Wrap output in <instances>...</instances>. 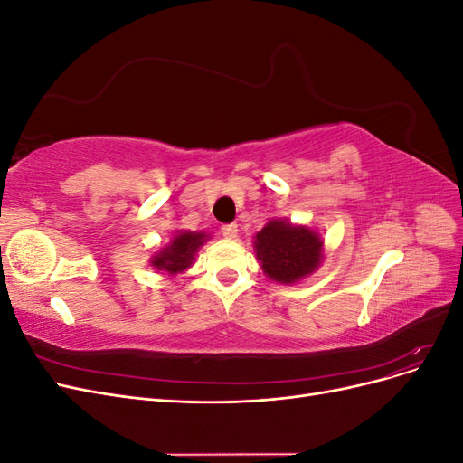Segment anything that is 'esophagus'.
I'll list each match as a JSON object with an SVG mask.
<instances>
[{
	"label": "esophagus",
	"instance_id": "1",
	"mask_svg": "<svg viewBox=\"0 0 463 463\" xmlns=\"http://www.w3.org/2000/svg\"><path fill=\"white\" fill-rule=\"evenodd\" d=\"M237 223H226V226H222V235L226 237V240H235L237 237Z\"/></svg>",
	"mask_w": 463,
	"mask_h": 463
}]
</instances>
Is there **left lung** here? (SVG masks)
<instances>
[{
	"mask_svg": "<svg viewBox=\"0 0 463 463\" xmlns=\"http://www.w3.org/2000/svg\"><path fill=\"white\" fill-rule=\"evenodd\" d=\"M253 245L262 272L278 284H296L322 262V237L288 220H270L255 235Z\"/></svg>",
	"mask_w": 463,
	"mask_h": 463,
	"instance_id": "obj_1",
	"label": "left lung"
}]
</instances>
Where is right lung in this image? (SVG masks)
<instances>
[{
    "label": "right lung",
    "mask_w": 463,
    "mask_h": 463,
    "mask_svg": "<svg viewBox=\"0 0 463 463\" xmlns=\"http://www.w3.org/2000/svg\"><path fill=\"white\" fill-rule=\"evenodd\" d=\"M208 235L203 232H177L172 237V241L150 259V264L156 270L167 272L170 276L181 274L193 264L194 255H197L199 247L204 245Z\"/></svg>",
    "instance_id": "1"
}]
</instances>
